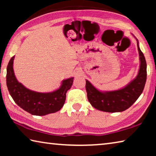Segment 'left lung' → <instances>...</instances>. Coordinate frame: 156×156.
Wrapping results in <instances>:
<instances>
[{
    "label": "left lung",
    "mask_w": 156,
    "mask_h": 156,
    "mask_svg": "<svg viewBox=\"0 0 156 156\" xmlns=\"http://www.w3.org/2000/svg\"><path fill=\"white\" fill-rule=\"evenodd\" d=\"M136 39L139 53L140 69L136 77L128 84L118 90L102 91L86 80L87 98L95 109L109 113L123 112L129 109L142 94L147 80V62L139 47L138 39Z\"/></svg>",
    "instance_id": "left-lung-1"
}]
</instances>
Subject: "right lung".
<instances>
[{
  "instance_id": "add662e5",
  "label": "right lung",
  "mask_w": 156,
  "mask_h": 156,
  "mask_svg": "<svg viewBox=\"0 0 156 156\" xmlns=\"http://www.w3.org/2000/svg\"><path fill=\"white\" fill-rule=\"evenodd\" d=\"M15 56L10 59L7 67L6 83L9 94L20 108L31 115H44L56 113L65 104L67 91L72 87L73 77L63 80L61 85L51 92H37L30 90L19 83L13 69Z\"/></svg>"
}]
</instances>
